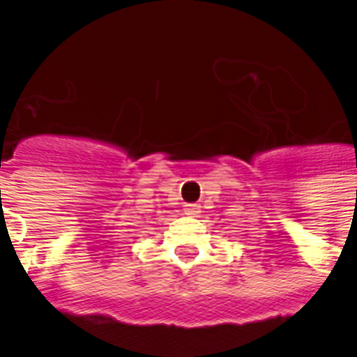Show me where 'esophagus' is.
<instances>
[{"mask_svg":"<svg viewBox=\"0 0 357 357\" xmlns=\"http://www.w3.org/2000/svg\"><path fill=\"white\" fill-rule=\"evenodd\" d=\"M183 214L191 218L199 216V214H201V206H199V204H185V206H183Z\"/></svg>","mask_w":357,"mask_h":357,"instance_id":"34e87169","label":"esophagus"}]
</instances>
